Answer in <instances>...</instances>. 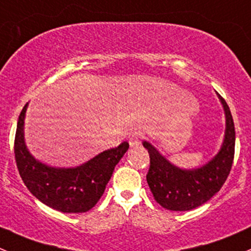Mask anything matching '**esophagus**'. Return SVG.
Masks as SVG:
<instances>
[{
	"instance_id": "1",
	"label": "esophagus",
	"mask_w": 251,
	"mask_h": 251,
	"mask_svg": "<svg viewBox=\"0 0 251 251\" xmlns=\"http://www.w3.org/2000/svg\"><path fill=\"white\" fill-rule=\"evenodd\" d=\"M143 133L140 132H134L132 135L129 137V145L130 147H138L140 145V140L143 139Z\"/></svg>"
}]
</instances>
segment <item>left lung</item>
Here are the masks:
<instances>
[{
    "label": "left lung",
    "mask_w": 251,
    "mask_h": 251,
    "mask_svg": "<svg viewBox=\"0 0 251 251\" xmlns=\"http://www.w3.org/2000/svg\"><path fill=\"white\" fill-rule=\"evenodd\" d=\"M226 111V129L223 147L211 163L196 170H181L171 165L152 145L144 142L150 155L147 181L155 201L170 211H190L206 203L222 188L234 160L235 129L230 109L219 96Z\"/></svg>",
    "instance_id": "1"
}]
</instances>
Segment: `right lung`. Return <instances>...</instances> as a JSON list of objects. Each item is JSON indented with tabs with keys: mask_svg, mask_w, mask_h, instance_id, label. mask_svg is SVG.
Returning <instances> with one entry per match:
<instances>
[{
	"mask_svg": "<svg viewBox=\"0 0 251 251\" xmlns=\"http://www.w3.org/2000/svg\"><path fill=\"white\" fill-rule=\"evenodd\" d=\"M27 104L18 117L14 137V157L23 182L40 202L56 211L65 213L90 211L103 195L114 166L127 151L129 144L123 142L78 168H49L37 161L25 148L23 123Z\"/></svg>",
	"mask_w": 251,
	"mask_h": 251,
	"instance_id": "obj_1",
	"label": "right lung"
}]
</instances>
